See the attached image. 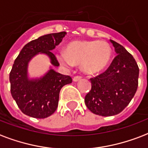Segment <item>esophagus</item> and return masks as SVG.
Masks as SVG:
<instances>
[{"mask_svg": "<svg viewBox=\"0 0 148 148\" xmlns=\"http://www.w3.org/2000/svg\"><path fill=\"white\" fill-rule=\"evenodd\" d=\"M82 78V76H75V77H74L73 81H74V82H78V81H80V80H81Z\"/></svg>", "mask_w": 148, "mask_h": 148, "instance_id": "34e87169", "label": "esophagus"}]
</instances>
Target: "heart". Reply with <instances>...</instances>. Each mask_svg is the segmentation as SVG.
Here are the masks:
<instances>
[{"label": "heart", "instance_id": "obj_1", "mask_svg": "<svg viewBox=\"0 0 148 148\" xmlns=\"http://www.w3.org/2000/svg\"><path fill=\"white\" fill-rule=\"evenodd\" d=\"M112 56L111 47L106 42L74 41L66 46V52L59 51L57 60L64 66L81 64V68L87 74H96L104 70Z\"/></svg>", "mask_w": 148, "mask_h": 148}]
</instances>
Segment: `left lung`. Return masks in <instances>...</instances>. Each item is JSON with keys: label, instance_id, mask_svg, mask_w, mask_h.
<instances>
[{"label": "left lung", "instance_id": "1", "mask_svg": "<svg viewBox=\"0 0 148 148\" xmlns=\"http://www.w3.org/2000/svg\"><path fill=\"white\" fill-rule=\"evenodd\" d=\"M116 56L102 74L91 78L92 89L84 98L94 114L111 116L128 106L138 86L139 67L134 56L123 46L110 39Z\"/></svg>", "mask_w": 148, "mask_h": 148}]
</instances>
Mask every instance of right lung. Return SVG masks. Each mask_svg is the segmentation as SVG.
<instances>
[{
  "label": "right lung",
  "mask_w": 148,
  "mask_h": 148,
  "mask_svg": "<svg viewBox=\"0 0 148 148\" xmlns=\"http://www.w3.org/2000/svg\"><path fill=\"white\" fill-rule=\"evenodd\" d=\"M66 34V32L47 34L32 40L14 60L9 75L11 95L21 111L29 116L44 119L51 116L58 106L60 89L72 82L71 77L52 68L39 78L30 79L28 75L29 61L39 53L49 56L52 65L59 66L52 50L61 42Z\"/></svg>",
  "instance_id": "1"
}]
</instances>
